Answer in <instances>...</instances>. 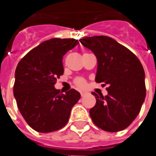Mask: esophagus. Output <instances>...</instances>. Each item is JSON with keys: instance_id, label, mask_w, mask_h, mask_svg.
<instances>
[{"instance_id": "obj_1", "label": "esophagus", "mask_w": 156, "mask_h": 156, "mask_svg": "<svg viewBox=\"0 0 156 156\" xmlns=\"http://www.w3.org/2000/svg\"><path fill=\"white\" fill-rule=\"evenodd\" d=\"M80 93H81V96L83 97V96H85V95L87 94V91H84V90H82V91H81Z\"/></svg>"}]
</instances>
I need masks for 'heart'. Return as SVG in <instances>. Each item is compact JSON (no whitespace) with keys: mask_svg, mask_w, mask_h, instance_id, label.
<instances>
[{"mask_svg":"<svg viewBox=\"0 0 156 156\" xmlns=\"http://www.w3.org/2000/svg\"><path fill=\"white\" fill-rule=\"evenodd\" d=\"M75 84H76V86H78L79 87H84L86 86V81L84 80V79H82V78H77L76 80H75Z\"/></svg>","mask_w":156,"mask_h":156,"instance_id":"b5f03b06","label":"heart"}]
</instances>
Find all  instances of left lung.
I'll list each match as a JSON object with an SVG mask.
<instances>
[{"mask_svg": "<svg viewBox=\"0 0 156 156\" xmlns=\"http://www.w3.org/2000/svg\"><path fill=\"white\" fill-rule=\"evenodd\" d=\"M97 59L95 81L108 85V95L94 92L96 103L90 108L93 122L108 132L128 128L146 97L145 72L139 59L126 47L108 36L100 35L80 40Z\"/></svg>", "mask_w": 156, "mask_h": 156, "instance_id": "1", "label": "left lung"}]
</instances>
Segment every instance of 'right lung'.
Returning a JSON list of instances; mask_svg holds the SVG:
<instances>
[{"instance_id": "obj_1", "label": "right lung", "mask_w": 156, "mask_h": 156, "mask_svg": "<svg viewBox=\"0 0 156 156\" xmlns=\"http://www.w3.org/2000/svg\"><path fill=\"white\" fill-rule=\"evenodd\" d=\"M78 43L75 39L45 41L28 52L16 67L14 96L21 115L37 132L49 133L63 128L81 98L75 89L62 94L55 87L56 78L64 72L63 55Z\"/></svg>"}]
</instances>
